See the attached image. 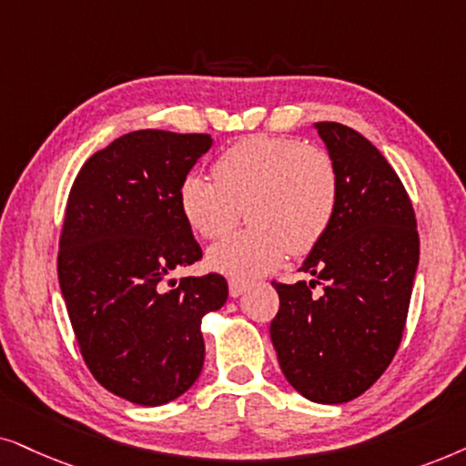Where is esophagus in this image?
<instances>
[{
	"label": "esophagus",
	"instance_id": "esophagus-1",
	"mask_svg": "<svg viewBox=\"0 0 466 466\" xmlns=\"http://www.w3.org/2000/svg\"><path fill=\"white\" fill-rule=\"evenodd\" d=\"M228 285H229V296H234V298L243 296L245 291L251 288V283L245 281V279H229Z\"/></svg>",
	"mask_w": 466,
	"mask_h": 466
}]
</instances>
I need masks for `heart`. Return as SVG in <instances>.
Segmentation results:
<instances>
[{
	"instance_id": "1",
	"label": "heart",
	"mask_w": 466,
	"mask_h": 466,
	"mask_svg": "<svg viewBox=\"0 0 466 466\" xmlns=\"http://www.w3.org/2000/svg\"><path fill=\"white\" fill-rule=\"evenodd\" d=\"M213 178L189 172L178 200L189 226L208 240L251 226L217 245L208 262L237 277L264 275L324 238L339 204V170L330 153L298 138L256 134L229 145L213 164Z\"/></svg>"
}]
</instances>
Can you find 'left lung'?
<instances>
[{"instance_id":"1","label":"left lung","mask_w":466,"mask_h":466,"mask_svg":"<svg viewBox=\"0 0 466 466\" xmlns=\"http://www.w3.org/2000/svg\"><path fill=\"white\" fill-rule=\"evenodd\" d=\"M339 170V204L302 272L272 283L270 324L285 380L321 405L353 400L390 367L405 330L420 259L415 213L388 159L356 129L315 123ZM315 284L322 285L318 297Z\"/></svg>"}]
</instances>
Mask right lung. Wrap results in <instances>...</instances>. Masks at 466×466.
<instances>
[{
    "mask_svg": "<svg viewBox=\"0 0 466 466\" xmlns=\"http://www.w3.org/2000/svg\"><path fill=\"white\" fill-rule=\"evenodd\" d=\"M210 145L208 134L129 132L85 161L67 196L57 256L67 315L91 375L136 405L194 386L202 318L228 300L217 272L170 279L202 258L178 191Z\"/></svg>",
    "mask_w": 466,
    "mask_h": 466,
    "instance_id": "add662e5",
    "label": "right lung"
}]
</instances>
